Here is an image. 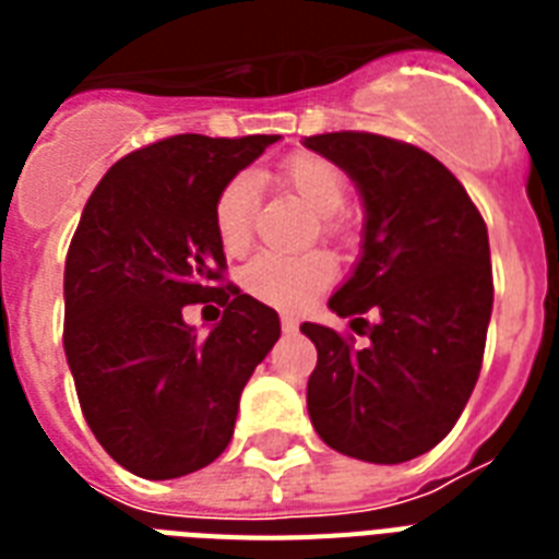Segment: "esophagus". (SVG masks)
<instances>
[{
  "mask_svg": "<svg viewBox=\"0 0 559 559\" xmlns=\"http://www.w3.org/2000/svg\"><path fill=\"white\" fill-rule=\"evenodd\" d=\"M281 328H284V333H293L298 328V319L293 313H281Z\"/></svg>",
  "mask_w": 559,
  "mask_h": 559,
  "instance_id": "1",
  "label": "esophagus"
}]
</instances>
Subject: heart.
Wrapping results in <instances>:
<instances>
[{
	"mask_svg": "<svg viewBox=\"0 0 559 559\" xmlns=\"http://www.w3.org/2000/svg\"><path fill=\"white\" fill-rule=\"evenodd\" d=\"M281 179L287 182L301 200L322 214L324 231H336L340 219L336 211L348 197V179L331 159L316 153H296L281 165ZM254 223V186L246 174H237L219 188L214 200V231L219 246L226 252H243L252 240ZM333 281V261L322 252L305 254H281L261 252L254 254L243 270V287L254 298L275 307H305L313 296H319Z\"/></svg>",
	"mask_w": 559,
	"mask_h": 559,
	"instance_id": "b5f03b06",
	"label": "heart"
}]
</instances>
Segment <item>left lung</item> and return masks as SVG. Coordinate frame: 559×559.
I'll return each instance as SVG.
<instances>
[{
	"mask_svg": "<svg viewBox=\"0 0 559 559\" xmlns=\"http://www.w3.org/2000/svg\"><path fill=\"white\" fill-rule=\"evenodd\" d=\"M305 147L362 197V252L328 307L368 340L357 348L301 324L319 350L307 412L342 455L403 464L447 438L476 389L493 310L487 226L459 179L415 144L324 133Z\"/></svg>",
	"mask_w": 559,
	"mask_h": 559,
	"instance_id": "obj_1",
	"label": "left lung"
}]
</instances>
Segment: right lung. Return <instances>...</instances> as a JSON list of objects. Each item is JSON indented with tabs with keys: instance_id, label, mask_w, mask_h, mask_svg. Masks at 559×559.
<instances>
[{
	"instance_id": "right-lung-1",
	"label": "right lung",
	"mask_w": 559,
	"mask_h": 559,
	"mask_svg": "<svg viewBox=\"0 0 559 559\" xmlns=\"http://www.w3.org/2000/svg\"><path fill=\"white\" fill-rule=\"evenodd\" d=\"M278 135H170L116 162L66 254L63 348L83 417L124 469L153 481L209 467L235 432L240 391L281 336L278 313L219 287L214 200ZM217 300L200 334L186 304Z\"/></svg>"
}]
</instances>
